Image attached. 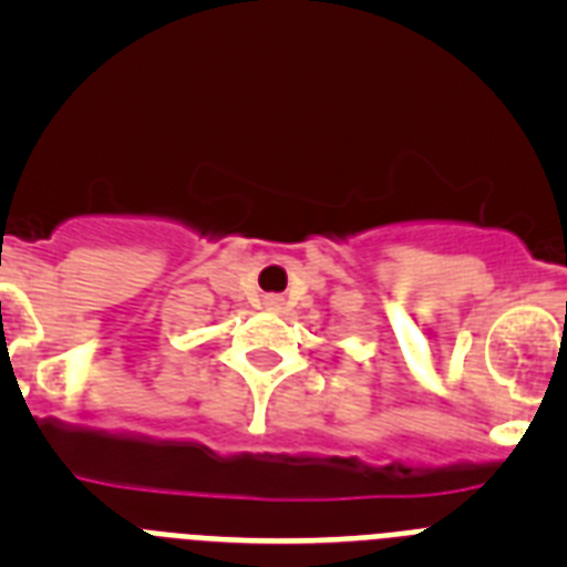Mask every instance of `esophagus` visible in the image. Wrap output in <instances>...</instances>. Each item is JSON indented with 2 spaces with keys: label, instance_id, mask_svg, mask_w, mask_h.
Listing matches in <instances>:
<instances>
[{
  "label": "esophagus",
  "instance_id": "34e87169",
  "mask_svg": "<svg viewBox=\"0 0 567 567\" xmlns=\"http://www.w3.org/2000/svg\"><path fill=\"white\" fill-rule=\"evenodd\" d=\"M264 307H267L269 312H280V309H284V298H280V295H267V298H264Z\"/></svg>",
  "mask_w": 567,
  "mask_h": 567
}]
</instances>
